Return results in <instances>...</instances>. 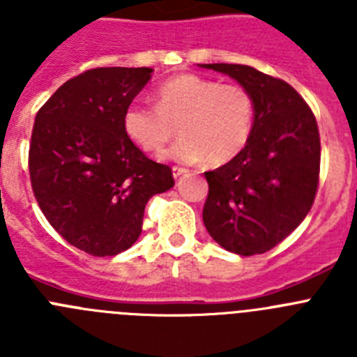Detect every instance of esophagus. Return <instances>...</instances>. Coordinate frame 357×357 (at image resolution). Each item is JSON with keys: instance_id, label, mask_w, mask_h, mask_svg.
I'll return each mask as SVG.
<instances>
[{"instance_id": "esophagus-1", "label": "esophagus", "mask_w": 357, "mask_h": 357, "mask_svg": "<svg viewBox=\"0 0 357 357\" xmlns=\"http://www.w3.org/2000/svg\"><path fill=\"white\" fill-rule=\"evenodd\" d=\"M185 172H188V169H185V168H181V166H173V176H175V178L182 176Z\"/></svg>"}]
</instances>
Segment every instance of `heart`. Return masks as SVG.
I'll use <instances>...</instances> for the list:
<instances>
[{"label":"heart","instance_id":"obj_1","mask_svg":"<svg viewBox=\"0 0 357 357\" xmlns=\"http://www.w3.org/2000/svg\"><path fill=\"white\" fill-rule=\"evenodd\" d=\"M255 102L239 84H220L198 75H176L155 89V107L134 102L125 109L123 130L148 153H159L182 137L166 157L195 164L204 159L222 166L238 157L254 130Z\"/></svg>","mask_w":357,"mask_h":357}]
</instances>
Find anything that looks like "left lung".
Listing matches in <instances>:
<instances>
[{
  "label": "left lung",
  "instance_id": "8db88e82",
  "mask_svg": "<svg viewBox=\"0 0 357 357\" xmlns=\"http://www.w3.org/2000/svg\"><path fill=\"white\" fill-rule=\"evenodd\" d=\"M225 73L254 96V130L238 157L206 172L204 223L211 238L238 255L264 254L307 216L318 191L317 118L288 82L250 66L202 64Z\"/></svg>",
  "mask_w": 357,
  "mask_h": 357
}]
</instances>
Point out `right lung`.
<instances>
[{
	"label": "right lung",
	"instance_id": "obj_1",
	"mask_svg": "<svg viewBox=\"0 0 357 357\" xmlns=\"http://www.w3.org/2000/svg\"><path fill=\"white\" fill-rule=\"evenodd\" d=\"M150 68H96L71 78L36 116L28 169L50 225L94 257L127 250L144 206L173 188L169 166L148 159L123 130V114Z\"/></svg>",
	"mask_w": 357,
	"mask_h": 357
}]
</instances>
